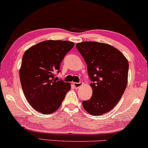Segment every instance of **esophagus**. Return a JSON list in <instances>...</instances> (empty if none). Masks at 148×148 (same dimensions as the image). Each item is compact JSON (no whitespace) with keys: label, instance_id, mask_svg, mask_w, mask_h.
Listing matches in <instances>:
<instances>
[{"label":"esophagus","instance_id":"1","mask_svg":"<svg viewBox=\"0 0 148 148\" xmlns=\"http://www.w3.org/2000/svg\"><path fill=\"white\" fill-rule=\"evenodd\" d=\"M82 85H83L82 82H79V83L74 82V87L76 88H79L81 86H82Z\"/></svg>","mask_w":148,"mask_h":148}]
</instances>
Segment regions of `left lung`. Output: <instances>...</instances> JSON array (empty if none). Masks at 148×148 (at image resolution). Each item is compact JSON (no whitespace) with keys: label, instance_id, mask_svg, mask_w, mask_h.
I'll return each mask as SVG.
<instances>
[{"label":"left lung","instance_id":"left-lung-1","mask_svg":"<svg viewBox=\"0 0 148 148\" xmlns=\"http://www.w3.org/2000/svg\"><path fill=\"white\" fill-rule=\"evenodd\" d=\"M77 50L87 64L92 95L82 102L84 110L94 116L114 108L127 86L129 62L119 50L95 41L78 43Z\"/></svg>","mask_w":148,"mask_h":148}]
</instances>
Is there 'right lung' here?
I'll list each match as a JSON object with an SVG mask.
<instances>
[{
  "instance_id": "add662e5",
  "label": "right lung",
  "mask_w": 148,
  "mask_h": 148,
  "mask_svg": "<svg viewBox=\"0 0 148 148\" xmlns=\"http://www.w3.org/2000/svg\"><path fill=\"white\" fill-rule=\"evenodd\" d=\"M74 43L49 40L40 42L25 51L19 69V79L28 103L36 111L50 114L60 107L70 84L57 81L55 73Z\"/></svg>"
}]
</instances>
